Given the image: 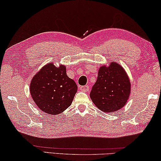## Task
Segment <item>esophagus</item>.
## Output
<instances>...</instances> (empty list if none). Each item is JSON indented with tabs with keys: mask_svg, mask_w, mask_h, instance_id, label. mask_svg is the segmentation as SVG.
I'll return each instance as SVG.
<instances>
[{
	"mask_svg": "<svg viewBox=\"0 0 161 161\" xmlns=\"http://www.w3.org/2000/svg\"><path fill=\"white\" fill-rule=\"evenodd\" d=\"M80 91H82L83 92H88L89 90V86H81L80 88Z\"/></svg>",
	"mask_w": 161,
	"mask_h": 161,
	"instance_id": "esophagus-1",
	"label": "esophagus"
}]
</instances>
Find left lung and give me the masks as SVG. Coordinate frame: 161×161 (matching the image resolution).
<instances>
[{
    "label": "left lung",
    "instance_id": "1",
    "mask_svg": "<svg viewBox=\"0 0 161 161\" xmlns=\"http://www.w3.org/2000/svg\"><path fill=\"white\" fill-rule=\"evenodd\" d=\"M108 64L100 67L90 97L98 109L110 113L121 109L127 103L131 85L127 73L120 64L114 61Z\"/></svg>",
    "mask_w": 161,
    "mask_h": 161
}]
</instances>
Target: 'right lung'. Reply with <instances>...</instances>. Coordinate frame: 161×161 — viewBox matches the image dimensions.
I'll use <instances>...</instances> for the list:
<instances>
[{
    "label": "right lung",
    "mask_w": 161,
    "mask_h": 161,
    "mask_svg": "<svg viewBox=\"0 0 161 161\" xmlns=\"http://www.w3.org/2000/svg\"><path fill=\"white\" fill-rule=\"evenodd\" d=\"M78 91L73 79L68 77L66 66L47 63L33 76L30 84L31 97L37 106L50 116L66 110Z\"/></svg>",
    "instance_id": "add662e5"
}]
</instances>
